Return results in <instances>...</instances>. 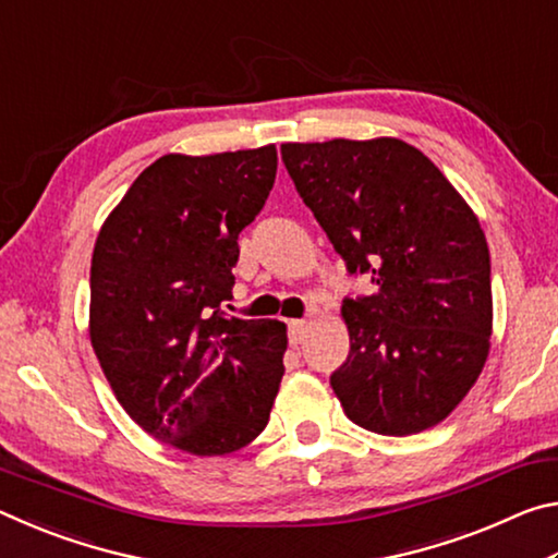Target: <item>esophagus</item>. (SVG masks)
<instances>
[{
  "mask_svg": "<svg viewBox=\"0 0 558 558\" xmlns=\"http://www.w3.org/2000/svg\"><path fill=\"white\" fill-rule=\"evenodd\" d=\"M288 335H290V344H300L307 335V319H290Z\"/></svg>",
  "mask_w": 558,
  "mask_h": 558,
  "instance_id": "esophagus-1",
  "label": "esophagus"
}]
</instances>
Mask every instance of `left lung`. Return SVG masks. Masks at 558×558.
Listing matches in <instances>:
<instances>
[{"label": "left lung", "mask_w": 558, "mask_h": 558, "mask_svg": "<svg viewBox=\"0 0 558 558\" xmlns=\"http://www.w3.org/2000/svg\"><path fill=\"white\" fill-rule=\"evenodd\" d=\"M282 162L349 272L376 292L344 300L349 356L332 389L356 426L411 436L438 426L489 354V251L446 174L396 137L286 143Z\"/></svg>", "instance_id": "obj_1"}]
</instances>
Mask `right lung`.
Wrapping results in <instances>:
<instances>
[{
	"label": "right lung",
	"mask_w": 558,
	"mask_h": 558,
	"mask_svg": "<svg viewBox=\"0 0 558 558\" xmlns=\"http://www.w3.org/2000/svg\"><path fill=\"white\" fill-rule=\"evenodd\" d=\"M276 169V145L159 157L93 248L88 332L112 393L149 436L199 458L256 440L286 374V323L221 313Z\"/></svg>",
	"instance_id": "add662e5"
}]
</instances>
